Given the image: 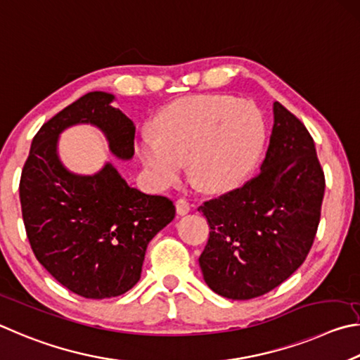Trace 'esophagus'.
<instances>
[{
	"instance_id": "1",
	"label": "esophagus",
	"mask_w": 360,
	"mask_h": 360,
	"mask_svg": "<svg viewBox=\"0 0 360 360\" xmlns=\"http://www.w3.org/2000/svg\"><path fill=\"white\" fill-rule=\"evenodd\" d=\"M175 207H176V213H179V215H186V213L191 210V205H190V202H188V200H186V199H184V198L176 199Z\"/></svg>"
}]
</instances>
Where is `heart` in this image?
<instances>
[{
	"label": "heart",
	"mask_w": 360,
	"mask_h": 360,
	"mask_svg": "<svg viewBox=\"0 0 360 360\" xmlns=\"http://www.w3.org/2000/svg\"><path fill=\"white\" fill-rule=\"evenodd\" d=\"M153 132L136 139V153L151 185H174L190 162L193 180L223 193L247 179L266 141V122L256 104L228 94H194L158 113Z\"/></svg>",
	"instance_id": "b5f03b06"
}]
</instances>
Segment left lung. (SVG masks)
I'll return each mask as SVG.
<instances>
[{"instance_id": "left-lung-1", "label": "left lung", "mask_w": 360, "mask_h": 360, "mask_svg": "<svg viewBox=\"0 0 360 360\" xmlns=\"http://www.w3.org/2000/svg\"><path fill=\"white\" fill-rule=\"evenodd\" d=\"M324 190L310 132L286 107L274 103L261 172L198 209L210 226L199 266L212 291L248 300L288 280L310 253Z\"/></svg>"}]
</instances>
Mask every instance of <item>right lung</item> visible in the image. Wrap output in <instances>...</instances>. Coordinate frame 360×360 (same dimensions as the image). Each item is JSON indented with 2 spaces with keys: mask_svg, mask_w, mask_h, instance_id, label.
<instances>
[{
  "mask_svg": "<svg viewBox=\"0 0 360 360\" xmlns=\"http://www.w3.org/2000/svg\"><path fill=\"white\" fill-rule=\"evenodd\" d=\"M113 99L110 93H86L44 123L18 188L36 259L86 299L129 291L141 278L147 245L175 217L172 200L132 188L110 162L93 175L72 174L61 164L58 137L74 124L96 126L113 155L131 160L136 126L112 105Z\"/></svg>",
  "mask_w": 360,
  "mask_h": 360,
  "instance_id": "1",
  "label": "right lung"
}]
</instances>
